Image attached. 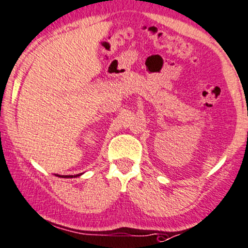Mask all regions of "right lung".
<instances>
[{
	"label": "right lung",
	"mask_w": 248,
	"mask_h": 248,
	"mask_svg": "<svg viewBox=\"0 0 248 248\" xmlns=\"http://www.w3.org/2000/svg\"><path fill=\"white\" fill-rule=\"evenodd\" d=\"M55 175H58L60 178H77L79 177V175H82V173H79V174H76V175H60V174H55Z\"/></svg>",
	"instance_id": "add662e5"
}]
</instances>
